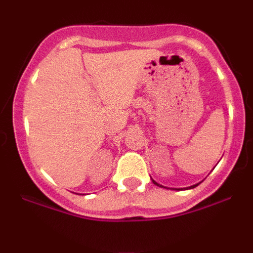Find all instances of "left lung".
Here are the masks:
<instances>
[{
  "label": "left lung",
  "instance_id": "8db88e82",
  "mask_svg": "<svg viewBox=\"0 0 253 253\" xmlns=\"http://www.w3.org/2000/svg\"><path fill=\"white\" fill-rule=\"evenodd\" d=\"M152 182H153V183H155V184H157V185H159V187H163V185L158 184V183H156L155 181H152ZM196 185H197V184H195V185H191V187H190V188H195V187H196Z\"/></svg>",
  "mask_w": 253,
  "mask_h": 253
}]
</instances>
